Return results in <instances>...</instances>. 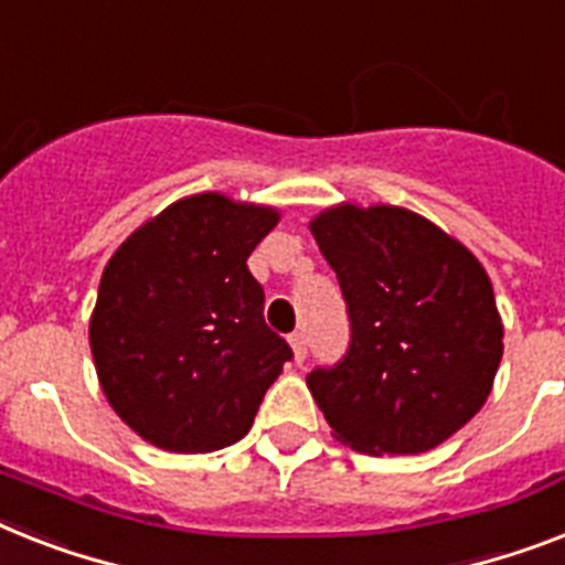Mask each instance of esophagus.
Instances as JSON below:
<instances>
[{"mask_svg": "<svg viewBox=\"0 0 565 565\" xmlns=\"http://www.w3.org/2000/svg\"><path fill=\"white\" fill-rule=\"evenodd\" d=\"M290 348H292V356H296V362H305L307 356V337L305 330H296L290 337Z\"/></svg>", "mask_w": 565, "mask_h": 565, "instance_id": "obj_1", "label": "esophagus"}]
</instances>
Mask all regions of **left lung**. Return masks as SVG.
<instances>
[{"label": "left lung", "instance_id": "obj_1", "mask_svg": "<svg viewBox=\"0 0 565 565\" xmlns=\"http://www.w3.org/2000/svg\"><path fill=\"white\" fill-rule=\"evenodd\" d=\"M345 298L351 342L307 388L339 441L415 456L488 401L502 319L479 260L420 214L337 205L310 223Z\"/></svg>", "mask_w": 565, "mask_h": 565}]
</instances>
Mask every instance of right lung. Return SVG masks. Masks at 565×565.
Masks as SVG:
<instances>
[{"label":"right lung","instance_id":"right-lung-1","mask_svg":"<svg viewBox=\"0 0 565 565\" xmlns=\"http://www.w3.org/2000/svg\"><path fill=\"white\" fill-rule=\"evenodd\" d=\"M278 211L185 196L132 232L100 275L89 345L124 424L171 452H214L252 429L292 360L264 322L246 260Z\"/></svg>","mask_w":565,"mask_h":565}]
</instances>
